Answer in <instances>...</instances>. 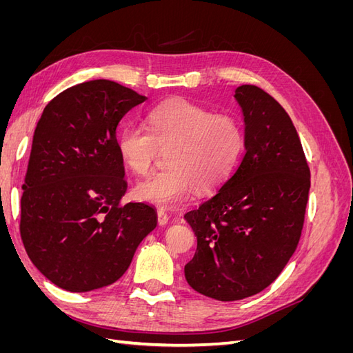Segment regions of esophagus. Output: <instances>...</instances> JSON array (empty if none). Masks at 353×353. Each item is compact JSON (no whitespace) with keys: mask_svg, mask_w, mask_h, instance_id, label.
<instances>
[{"mask_svg":"<svg viewBox=\"0 0 353 353\" xmlns=\"http://www.w3.org/2000/svg\"><path fill=\"white\" fill-rule=\"evenodd\" d=\"M168 221H169L168 213L163 209H159L157 210V222H159V225H166Z\"/></svg>","mask_w":353,"mask_h":353,"instance_id":"obj_1","label":"esophagus"}]
</instances>
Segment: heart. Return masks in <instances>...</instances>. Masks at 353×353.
<instances>
[{"instance_id":"obj_1","label":"heart","mask_w":353,"mask_h":353,"mask_svg":"<svg viewBox=\"0 0 353 353\" xmlns=\"http://www.w3.org/2000/svg\"><path fill=\"white\" fill-rule=\"evenodd\" d=\"M147 128H123L117 148L125 165L143 175L154 163L159 148L169 147V168L135 187L138 197L156 206L178 205L196 185L200 191L215 190L231 175L243 150V128L236 117L185 100L166 101L148 112Z\"/></svg>"}]
</instances>
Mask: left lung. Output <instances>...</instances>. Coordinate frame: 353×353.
<instances>
[{"label":"left lung","instance_id":"1","mask_svg":"<svg viewBox=\"0 0 353 353\" xmlns=\"http://www.w3.org/2000/svg\"><path fill=\"white\" fill-rule=\"evenodd\" d=\"M244 122V156L231 176L184 218L197 237L184 268L196 292L240 301L281 274L301 239L311 172L290 116L268 92L234 94Z\"/></svg>","mask_w":353,"mask_h":353}]
</instances>
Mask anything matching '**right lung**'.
Segmentation results:
<instances>
[{
	"label": "right lung",
	"instance_id": "1",
	"mask_svg": "<svg viewBox=\"0 0 353 353\" xmlns=\"http://www.w3.org/2000/svg\"><path fill=\"white\" fill-rule=\"evenodd\" d=\"M145 95L108 79L52 99L35 128L20 236L39 272L68 292L113 284L157 225L147 203L121 206L128 184L116 128Z\"/></svg>",
	"mask_w": 353,
	"mask_h": 353
}]
</instances>
